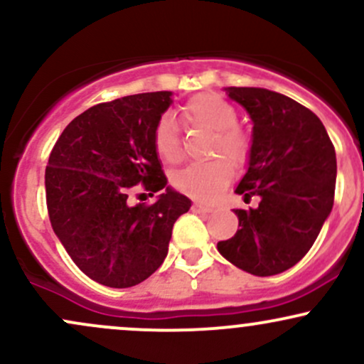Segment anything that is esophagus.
Returning <instances> with one entry per match:
<instances>
[{"label":"esophagus","mask_w":364,"mask_h":364,"mask_svg":"<svg viewBox=\"0 0 364 364\" xmlns=\"http://www.w3.org/2000/svg\"><path fill=\"white\" fill-rule=\"evenodd\" d=\"M191 210L198 212V214H208V212H212L214 208L208 207V205H203V203H193V205H191Z\"/></svg>","instance_id":"obj_1"}]
</instances>
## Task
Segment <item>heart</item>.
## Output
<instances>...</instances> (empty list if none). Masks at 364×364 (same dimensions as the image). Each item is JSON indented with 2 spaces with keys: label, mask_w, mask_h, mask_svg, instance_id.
Masks as SVG:
<instances>
[{
  "label": "heart",
  "mask_w": 364,
  "mask_h": 364,
  "mask_svg": "<svg viewBox=\"0 0 364 364\" xmlns=\"http://www.w3.org/2000/svg\"><path fill=\"white\" fill-rule=\"evenodd\" d=\"M181 119L190 127L214 132L210 156H224L202 164H190L173 176V185L195 200L212 202L228 188L232 178V166H241L248 159L250 139L236 127L237 111L220 95L198 94L181 107ZM154 149L168 164L183 159V144L171 116H162L154 129Z\"/></svg>",
  "instance_id": "1"
}]
</instances>
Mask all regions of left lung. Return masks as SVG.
Masks as SVG:
<instances>
[{
    "label": "left lung",
    "mask_w": 364,
    "mask_h": 364,
    "mask_svg": "<svg viewBox=\"0 0 364 364\" xmlns=\"http://www.w3.org/2000/svg\"><path fill=\"white\" fill-rule=\"evenodd\" d=\"M224 90L253 121L248 169L236 193L260 203L235 208L240 229L217 250L245 272L281 274L308 253L332 212L336 149L318 116L294 99L258 87Z\"/></svg>",
    "instance_id": "1"
}]
</instances>
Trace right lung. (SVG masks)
<instances>
[{"instance_id": "1", "label": "right lung", "mask_w": 364, "mask_h": 364, "mask_svg": "<svg viewBox=\"0 0 364 364\" xmlns=\"http://www.w3.org/2000/svg\"><path fill=\"white\" fill-rule=\"evenodd\" d=\"M173 92L127 95L92 106L58 139L46 168V202L53 231L75 265L107 287H132L164 262L173 225L191 200L168 186L154 149V129ZM142 183L156 204L132 206Z\"/></svg>"}]
</instances>
